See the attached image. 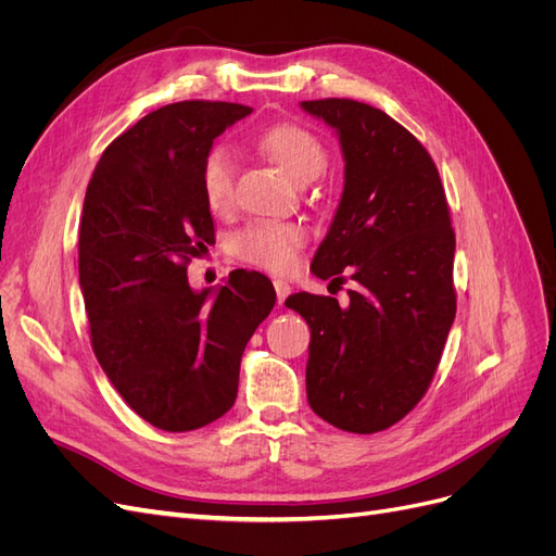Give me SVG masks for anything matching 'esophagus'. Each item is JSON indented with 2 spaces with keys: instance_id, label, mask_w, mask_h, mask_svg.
I'll use <instances>...</instances> for the list:
<instances>
[{
  "instance_id": "1",
  "label": "esophagus",
  "mask_w": 556,
  "mask_h": 556,
  "mask_svg": "<svg viewBox=\"0 0 556 556\" xmlns=\"http://www.w3.org/2000/svg\"><path fill=\"white\" fill-rule=\"evenodd\" d=\"M274 288H276V294H278V304L282 306L285 304V299L290 296V292H292V288H290V282L288 280H274Z\"/></svg>"
}]
</instances>
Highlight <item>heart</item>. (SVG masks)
Masks as SVG:
<instances>
[{
	"instance_id": "1",
	"label": "heart",
	"mask_w": 556,
	"mask_h": 556,
	"mask_svg": "<svg viewBox=\"0 0 556 556\" xmlns=\"http://www.w3.org/2000/svg\"><path fill=\"white\" fill-rule=\"evenodd\" d=\"M262 155L271 160L282 174L306 185L323 176L327 169V148L315 134L294 123H280L264 129L257 137ZM201 194L213 213H225L233 197V164L223 146L211 148L201 162ZM308 231L292 223L255 220L248 223L231 237V255L266 268V271L285 274L296 264V252L306 243Z\"/></svg>"
}]
</instances>
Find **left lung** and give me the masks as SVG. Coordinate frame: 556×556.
I'll return each instance as SVG.
<instances>
[{
  "instance_id": "obj_1",
  "label": "left lung",
  "mask_w": 556,
  "mask_h": 556,
  "mask_svg": "<svg viewBox=\"0 0 556 556\" xmlns=\"http://www.w3.org/2000/svg\"><path fill=\"white\" fill-rule=\"evenodd\" d=\"M301 109L339 137L345 185L311 271L357 282L350 304L308 292L285 306L311 327L306 394L325 422L376 433L429 390L457 313L454 231L441 176L413 134L355 99ZM331 280V282H333Z\"/></svg>"
}]
</instances>
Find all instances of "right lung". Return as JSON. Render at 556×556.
<instances>
[{
    "instance_id": "obj_1",
    "label": "right lung",
    "mask_w": 556,
    "mask_h": 556,
    "mask_svg": "<svg viewBox=\"0 0 556 556\" xmlns=\"http://www.w3.org/2000/svg\"><path fill=\"white\" fill-rule=\"evenodd\" d=\"M252 109L162 106L121 134L90 178L78 276L92 350L127 406L162 431H192L237 401L243 350L276 304L271 280L237 268L192 290L188 264L215 243L201 194L213 141Z\"/></svg>"
}]
</instances>
